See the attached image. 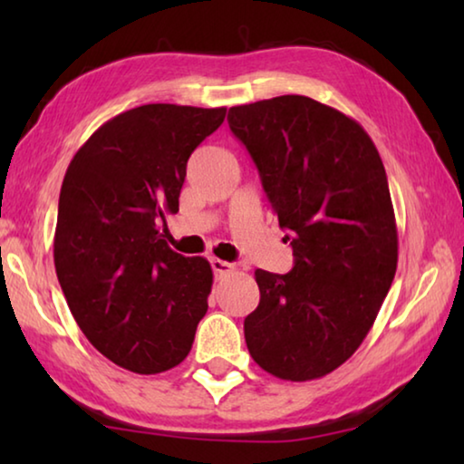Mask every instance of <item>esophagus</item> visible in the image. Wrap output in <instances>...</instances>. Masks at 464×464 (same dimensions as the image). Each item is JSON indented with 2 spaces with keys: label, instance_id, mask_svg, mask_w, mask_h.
Returning <instances> with one entry per match:
<instances>
[{
  "label": "esophagus",
  "instance_id": "esophagus-1",
  "mask_svg": "<svg viewBox=\"0 0 464 464\" xmlns=\"http://www.w3.org/2000/svg\"><path fill=\"white\" fill-rule=\"evenodd\" d=\"M210 266H213V272L217 274V276H221V274H227V272H233V264L218 260V257H210Z\"/></svg>",
  "mask_w": 464,
  "mask_h": 464
}]
</instances>
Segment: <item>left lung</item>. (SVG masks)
I'll list each match as a JSON object with an SVG mask.
<instances>
[{"label":"left lung","instance_id":"obj_1","mask_svg":"<svg viewBox=\"0 0 464 464\" xmlns=\"http://www.w3.org/2000/svg\"><path fill=\"white\" fill-rule=\"evenodd\" d=\"M293 246L288 274L256 270L260 304L243 324L251 358L285 381H313L371 332L397 270V227L372 139L307 96L229 108Z\"/></svg>","mask_w":464,"mask_h":464}]
</instances>
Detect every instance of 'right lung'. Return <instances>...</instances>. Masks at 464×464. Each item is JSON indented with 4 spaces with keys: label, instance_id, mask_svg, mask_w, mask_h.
I'll use <instances>...</instances> for the list:
<instances>
[{
    "label": "right lung",
    "instance_id": "obj_1",
    "mask_svg": "<svg viewBox=\"0 0 464 464\" xmlns=\"http://www.w3.org/2000/svg\"><path fill=\"white\" fill-rule=\"evenodd\" d=\"M227 108L145 104L102 124L69 163L54 268L77 325L137 374L178 366L208 309L213 270L168 246L186 163Z\"/></svg>",
    "mask_w": 464,
    "mask_h": 464
}]
</instances>
